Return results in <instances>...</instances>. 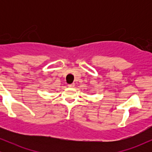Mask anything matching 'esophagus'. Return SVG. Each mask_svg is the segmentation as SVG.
Instances as JSON below:
<instances>
[{"label": "esophagus", "instance_id": "esophagus-1", "mask_svg": "<svg viewBox=\"0 0 152 152\" xmlns=\"http://www.w3.org/2000/svg\"><path fill=\"white\" fill-rule=\"evenodd\" d=\"M68 86L69 87H71V88H74V87L75 86V83H71V84H69L68 85Z\"/></svg>", "mask_w": 152, "mask_h": 152}]
</instances>
